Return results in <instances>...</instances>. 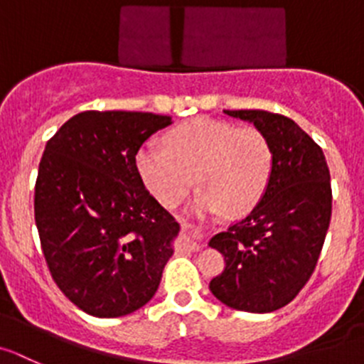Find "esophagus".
Wrapping results in <instances>:
<instances>
[{
    "mask_svg": "<svg viewBox=\"0 0 364 364\" xmlns=\"http://www.w3.org/2000/svg\"><path fill=\"white\" fill-rule=\"evenodd\" d=\"M179 240H181V246L185 247V250H190V251L201 250V244H199V240L196 239V235H193V228L190 226V224H186V223L181 224Z\"/></svg>",
    "mask_w": 364,
    "mask_h": 364,
    "instance_id": "obj_1",
    "label": "esophagus"
}]
</instances>
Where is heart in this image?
<instances>
[{"label": "heart", "instance_id": "heart-1", "mask_svg": "<svg viewBox=\"0 0 364 364\" xmlns=\"http://www.w3.org/2000/svg\"><path fill=\"white\" fill-rule=\"evenodd\" d=\"M163 141L165 147L147 144L136 154V171L161 205H179L198 179L201 208L240 215L269 185L273 147L260 129L196 118L171 129Z\"/></svg>", "mask_w": 364, "mask_h": 364}]
</instances>
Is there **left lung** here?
<instances>
[{"label":"left lung","instance_id":"obj_1","mask_svg":"<svg viewBox=\"0 0 364 364\" xmlns=\"http://www.w3.org/2000/svg\"><path fill=\"white\" fill-rule=\"evenodd\" d=\"M251 122L273 147V172L262 199L239 223L212 237L224 267L210 291L228 307L273 312L296 298L320 259L332 213L323 151L284 114L224 111Z\"/></svg>","mask_w":364,"mask_h":364}]
</instances>
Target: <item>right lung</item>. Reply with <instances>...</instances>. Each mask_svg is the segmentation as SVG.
<instances>
[{
  "label": "right lung",
  "mask_w": 364,
  "mask_h": 364,
  "mask_svg": "<svg viewBox=\"0 0 364 364\" xmlns=\"http://www.w3.org/2000/svg\"><path fill=\"white\" fill-rule=\"evenodd\" d=\"M171 117L84 111L52 136L36 181V226L59 289L84 312L118 318L156 294L179 224L136 171Z\"/></svg>",
  "instance_id": "obj_1"
}]
</instances>
